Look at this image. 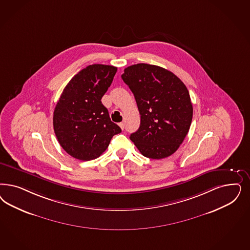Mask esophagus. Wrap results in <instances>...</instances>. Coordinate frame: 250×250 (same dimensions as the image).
I'll use <instances>...</instances> for the list:
<instances>
[{"mask_svg":"<svg viewBox=\"0 0 250 250\" xmlns=\"http://www.w3.org/2000/svg\"><path fill=\"white\" fill-rule=\"evenodd\" d=\"M120 127H121V129H124V128H125V124H124V122H121V123H120Z\"/></svg>","mask_w":250,"mask_h":250,"instance_id":"esophagus-1","label":"esophagus"}]
</instances>
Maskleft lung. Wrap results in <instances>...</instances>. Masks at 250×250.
Masks as SVG:
<instances>
[{"mask_svg": "<svg viewBox=\"0 0 250 250\" xmlns=\"http://www.w3.org/2000/svg\"><path fill=\"white\" fill-rule=\"evenodd\" d=\"M121 78L133 93L141 115L140 128L129 139L145 157H168L183 143L191 124L188 90L174 73L156 65H131Z\"/></svg>", "mask_w": 250, "mask_h": 250, "instance_id": "8db88e82", "label": "left lung"}]
</instances>
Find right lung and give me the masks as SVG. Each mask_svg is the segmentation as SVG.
Masks as SVG:
<instances>
[{"instance_id": "right-lung-1", "label": "right lung", "mask_w": 250, "mask_h": 250, "mask_svg": "<svg viewBox=\"0 0 250 250\" xmlns=\"http://www.w3.org/2000/svg\"><path fill=\"white\" fill-rule=\"evenodd\" d=\"M117 70L111 65H89L73 76L57 103L55 135L65 152L76 159L99 157L113 136L121 132L101 102Z\"/></svg>"}]
</instances>
